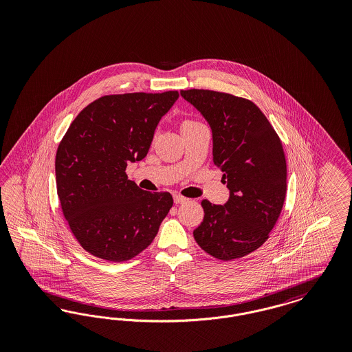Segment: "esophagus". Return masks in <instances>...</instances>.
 I'll return each instance as SVG.
<instances>
[{
	"label": "esophagus",
	"mask_w": 352,
	"mask_h": 352,
	"mask_svg": "<svg viewBox=\"0 0 352 352\" xmlns=\"http://www.w3.org/2000/svg\"><path fill=\"white\" fill-rule=\"evenodd\" d=\"M174 201H175L177 204H181V203L187 201V198H184V197H182V195H178V194H175V195H174Z\"/></svg>",
	"instance_id": "1"
}]
</instances>
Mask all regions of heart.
Wrapping results in <instances>:
<instances>
[{
  "mask_svg": "<svg viewBox=\"0 0 352 352\" xmlns=\"http://www.w3.org/2000/svg\"><path fill=\"white\" fill-rule=\"evenodd\" d=\"M195 124H199V122H197V121H194V120H184V124H182V128H184V126H191V125H195Z\"/></svg>",
  "mask_w": 352,
  "mask_h": 352,
  "instance_id": "b5f03b06",
  "label": "heart"
}]
</instances>
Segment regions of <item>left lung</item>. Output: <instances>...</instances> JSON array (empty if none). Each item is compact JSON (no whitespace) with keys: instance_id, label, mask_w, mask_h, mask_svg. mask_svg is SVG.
<instances>
[{"instance_id":"8db88e82","label":"left lung","mask_w":352,"mask_h":352,"mask_svg":"<svg viewBox=\"0 0 352 352\" xmlns=\"http://www.w3.org/2000/svg\"><path fill=\"white\" fill-rule=\"evenodd\" d=\"M212 131L214 164L230 198L223 206L201 201L204 218L194 230L201 250L230 261L260 248L281 214L286 161L280 137L251 100L210 89L181 91Z\"/></svg>"}]
</instances>
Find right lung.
I'll return each mask as SVG.
<instances>
[{
	"mask_svg": "<svg viewBox=\"0 0 352 352\" xmlns=\"http://www.w3.org/2000/svg\"><path fill=\"white\" fill-rule=\"evenodd\" d=\"M178 98V91L107 95L71 122L55 157L56 190L69 230L88 253L121 263L155 237L173 197L141 190L125 168L146 157Z\"/></svg>",
	"mask_w": 352,
	"mask_h": 352,
	"instance_id": "right-lung-1",
	"label": "right lung"
}]
</instances>
